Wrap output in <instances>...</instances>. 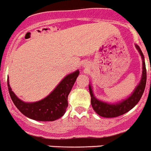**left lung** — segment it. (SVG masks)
I'll use <instances>...</instances> for the list:
<instances>
[{
  "instance_id": "left-lung-1",
  "label": "left lung",
  "mask_w": 151,
  "mask_h": 151,
  "mask_svg": "<svg viewBox=\"0 0 151 151\" xmlns=\"http://www.w3.org/2000/svg\"><path fill=\"white\" fill-rule=\"evenodd\" d=\"M135 47L138 51L139 54L141 56V60H142V75H141V78H140L138 85L135 87L134 90L132 91V93L128 97L123 100L117 101V102H106V101H101L95 97L93 90H92V86L91 84H89L88 86L90 95H91V106L93 108L94 111L99 115L104 117V118L118 117V116L122 115V114L127 113V111H129L140 101V98L142 96L144 89H145V86H146L147 72L144 54L138 45L135 44Z\"/></svg>"
}]
</instances>
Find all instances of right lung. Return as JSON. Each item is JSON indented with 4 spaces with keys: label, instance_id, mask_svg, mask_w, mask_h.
Returning <instances> with one entry per match:
<instances>
[{
    "label": "right lung",
    "instance_id": "add662e5",
    "mask_svg": "<svg viewBox=\"0 0 151 151\" xmlns=\"http://www.w3.org/2000/svg\"><path fill=\"white\" fill-rule=\"evenodd\" d=\"M79 74L77 69L65 76L50 94L44 99L34 102H25L14 94L9 84L7 87L13 102L22 114L39 122H52L61 118L68 107V95Z\"/></svg>",
    "mask_w": 151,
    "mask_h": 151
}]
</instances>
